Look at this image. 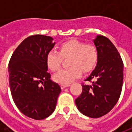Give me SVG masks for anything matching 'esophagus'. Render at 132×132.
Masks as SVG:
<instances>
[{
  "label": "esophagus",
  "mask_w": 132,
  "mask_h": 132,
  "mask_svg": "<svg viewBox=\"0 0 132 132\" xmlns=\"http://www.w3.org/2000/svg\"><path fill=\"white\" fill-rule=\"evenodd\" d=\"M69 86H70L69 84H61V89H63L66 87H69Z\"/></svg>",
  "instance_id": "obj_1"
}]
</instances>
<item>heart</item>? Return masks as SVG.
<instances>
[{
    "instance_id": "heart-1",
    "label": "heart",
    "mask_w": 132,
    "mask_h": 132,
    "mask_svg": "<svg viewBox=\"0 0 132 132\" xmlns=\"http://www.w3.org/2000/svg\"><path fill=\"white\" fill-rule=\"evenodd\" d=\"M59 52L52 49L46 56V63L51 71H57L61 67L63 59H69L70 68L61 70L55 73L53 79L61 84H69L84 73L92 71L97 66L100 52L94 44L70 39L62 42L59 47Z\"/></svg>"
}]
</instances>
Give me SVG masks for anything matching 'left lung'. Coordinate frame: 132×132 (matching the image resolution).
<instances>
[{"label":"left lung","mask_w":132,"mask_h":132,"mask_svg":"<svg viewBox=\"0 0 132 132\" xmlns=\"http://www.w3.org/2000/svg\"><path fill=\"white\" fill-rule=\"evenodd\" d=\"M100 52L97 66L82 83L83 91L75 102L84 115L98 118L114 108L121 95L123 84V61L108 38L97 36L94 40Z\"/></svg>","instance_id":"left-lung-1"}]
</instances>
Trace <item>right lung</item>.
Masks as SVG:
<instances>
[{
  "label": "right lung",
  "instance_id": "right-lung-1",
  "mask_svg": "<svg viewBox=\"0 0 132 132\" xmlns=\"http://www.w3.org/2000/svg\"><path fill=\"white\" fill-rule=\"evenodd\" d=\"M52 40L46 35L28 37L14 51L8 64L13 101L22 113L37 120L52 114L61 90L47 71L46 56L54 46Z\"/></svg>",
  "mask_w": 132,
  "mask_h": 132
}]
</instances>
